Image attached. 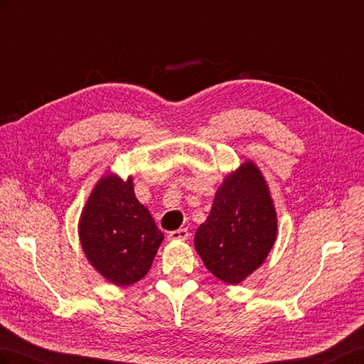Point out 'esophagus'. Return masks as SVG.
<instances>
[{
    "instance_id": "1",
    "label": "esophagus",
    "mask_w": 364,
    "mask_h": 364,
    "mask_svg": "<svg viewBox=\"0 0 364 364\" xmlns=\"http://www.w3.org/2000/svg\"><path fill=\"white\" fill-rule=\"evenodd\" d=\"M190 232L188 229H176V230H171V232H168V240H186L188 238Z\"/></svg>"
}]
</instances>
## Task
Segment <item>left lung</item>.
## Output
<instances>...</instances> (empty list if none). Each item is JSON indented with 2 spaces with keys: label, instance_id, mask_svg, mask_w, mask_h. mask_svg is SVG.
Instances as JSON below:
<instances>
[{
  "label": "left lung",
  "instance_id": "obj_1",
  "mask_svg": "<svg viewBox=\"0 0 364 364\" xmlns=\"http://www.w3.org/2000/svg\"><path fill=\"white\" fill-rule=\"evenodd\" d=\"M274 238L277 214L266 181L246 162L218 188L211 214L196 232V249L215 278L238 284L267 258Z\"/></svg>",
  "mask_w": 364,
  "mask_h": 364
}]
</instances>
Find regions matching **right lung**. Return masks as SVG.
Returning a JSON list of instances; mask_svg holds the SVG:
<instances>
[{
	"instance_id": "1",
	"label": "right lung",
	"mask_w": 364,
	"mask_h": 364,
	"mask_svg": "<svg viewBox=\"0 0 364 364\" xmlns=\"http://www.w3.org/2000/svg\"><path fill=\"white\" fill-rule=\"evenodd\" d=\"M79 235L92 266L117 285H130L150 270L164 234L134 193L132 178L111 174L97 183L83 209Z\"/></svg>"
}]
</instances>
